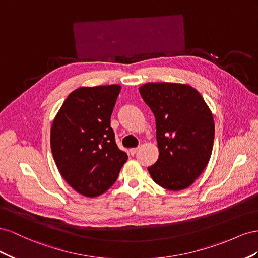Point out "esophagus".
Listing matches in <instances>:
<instances>
[{"mask_svg":"<svg viewBox=\"0 0 258 258\" xmlns=\"http://www.w3.org/2000/svg\"><path fill=\"white\" fill-rule=\"evenodd\" d=\"M137 151H138V148H132V149H130V153L132 154V156H134V154H135Z\"/></svg>","mask_w":258,"mask_h":258,"instance_id":"34e87169","label":"esophagus"}]
</instances>
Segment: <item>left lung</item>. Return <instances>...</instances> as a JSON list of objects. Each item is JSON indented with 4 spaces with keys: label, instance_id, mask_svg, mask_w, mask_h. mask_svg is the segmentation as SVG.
Listing matches in <instances>:
<instances>
[{
    "label": "left lung",
    "instance_id": "8db88e82",
    "mask_svg": "<svg viewBox=\"0 0 258 258\" xmlns=\"http://www.w3.org/2000/svg\"><path fill=\"white\" fill-rule=\"evenodd\" d=\"M156 117L159 158L148 167L162 188L190 187L207 167L214 144L211 109L196 88L181 83H146L139 87Z\"/></svg>",
    "mask_w": 258,
    "mask_h": 258
}]
</instances>
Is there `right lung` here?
<instances>
[{
	"label": "right lung",
	"instance_id": "add662e5",
	"mask_svg": "<svg viewBox=\"0 0 258 258\" xmlns=\"http://www.w3.org/2000/svg\"><path fill=\"white\" fill-rule=\"evenodd\" d=\"M121 86H82L71 92L50 127L58 171L80 195L95 198L111 187L127 154L117 148L110 126Z\"/></svg>",
	"mask_w": 258,
	"mask_h": 258
}]
</instances>
